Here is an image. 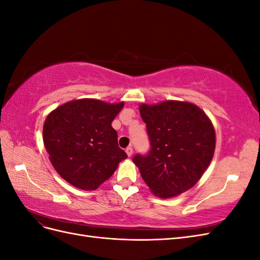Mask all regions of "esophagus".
Returning a JSON list of instances; mask_svg holds the SVG:
<instances>
[{
	"mask_svg": "<svg viewBox=\"0 0 260 260\" xmlns=\"http://www.w3.org/2000/svg\"><path fill=\"white\" fill-rule=\"evenodd\" d=\"M125 153H127V155L130 157V156L132 155V153H133V148H132V146H128L127 148H125Z\"/></svg>",
	"mask_w": 260,
	"mask_h": 260,
	"instance_id": "34e87169",
	"label": "esophagus"
}]
</instances>
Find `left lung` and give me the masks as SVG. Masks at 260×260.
Returning <instances> with one entry per match:
<instances>
[{
	"instance_id": "8db88e82",
	"label": "left lung",
	"mask_w": 260,
	"mask_h": 260,
	"mask_svg": "<svg viewBox=\"0 0 260 260\" xmlns=\"http://www.w3.org/2000/svg\"><path fill=\"white\" fill-rule=\"evenodd\" d=\"M139 108L151 151L132 160L149 190L160 199L190 190L214 157L216 132L208 116L195 104L181 101L141 104Z\"/></svg>"
}]
</instances>
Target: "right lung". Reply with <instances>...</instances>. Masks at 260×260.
Instances as JSON below:
<instances>
[{
    "label": "right lung",
    "mask_w": 260,
    "mask_h": 260,
    "mask_svg": "<svg viewBox=\"0 0 260 260\" xmlns=\"http://www.w3.org/2000/svg\"><path fill=\"white\" fill-rule=\"evenodd\" d=\"M123 105L81 99L67 102L46 117L43 143L54 169L68 183L96 190L127 158L112 127Z\"/></svg>",
    "instance_id": "add662e5"
}]
</instances>
